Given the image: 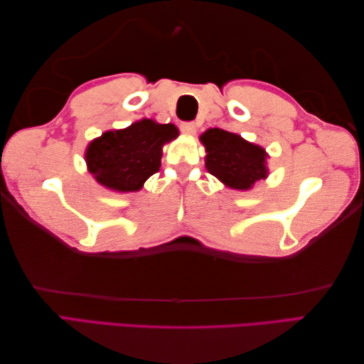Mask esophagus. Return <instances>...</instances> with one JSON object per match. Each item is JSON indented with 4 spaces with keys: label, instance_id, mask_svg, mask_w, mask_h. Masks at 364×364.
I'll return each instance as SVG.
<instances>
[{
    "label": "esophagus",
    "instance_id": "1",
    "mask_svg": "<svg viewBox=\"0 0 364 364\" xmlns=\"http://www.w3.org/2000/svg\"><path fill=\"white\" fill-rule=\"evenodd\" d=\"M180 129H181V133H184V134L194 136L196 131H197V127L194 125V123H181Z\"/></svg>",
    "mask_w": 364,
    "mask_h": 364
}]
</instances>
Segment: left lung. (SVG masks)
<instances>
[{
    "mask_svg": "<svg viewBox=\"0 0 364 364\" xmlns=\"http://www.w3.org/2000/svg\"><path fill=\"white\" fill-rule=\"evenodd\" d=\"M206 149L208 172L237 191H249L267 176V153L259 145L244 141L241 136L220 128H210L200 136Z\"/></svg>",
    "mask_w": 364,
    "mask_h": 364,
    "instance_id": "obj_1",
    "label": "left lung"
}]
</instances>
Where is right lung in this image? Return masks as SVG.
Listing matches in <instances>:
<instances>
[{"label":"right lung","instance_id":"add662e5","mask_svg":"<svg viewBox=\"0 0 364 364\" xmlns=\"http://www.w3.org/2000/svg\"><path fill=\"white\" fill-rule=\"evenodd\" d=\"M178 128L142 119L125 129L106 131L86 150L89 172L105 188L117 192L139 191L161 167L162 145L175 139Z\"/></svg>","mask_w":364,"mask_h":364}]
</instances>
